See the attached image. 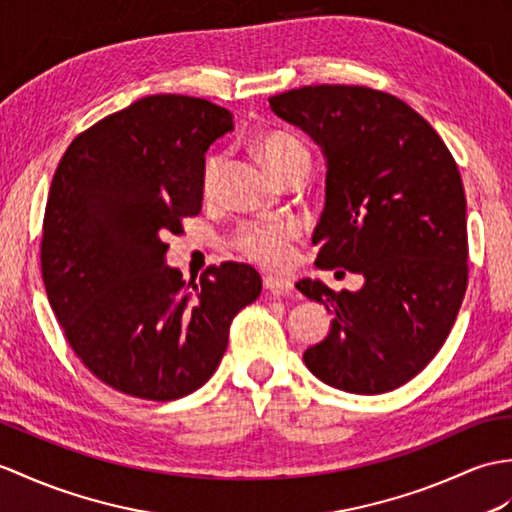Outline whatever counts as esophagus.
<instances>
[{
  "label": "esophagus",
  "mask_w": 512,
  "mask_h": 512,
  "mask_svg": "<svg viewBox=\"0 0 512 512\" xmlns=\"http://www.w3.org/2000/svg\"><path fill=\"white\" fill-rule=\"evenodd\" d=\"M264 288H266L270 294H275V296H288V294H292V290H294V283H292V279L266 275V277H264Z\"/></svg>",
  "instance_id": "esophagus-1"
}]
</instances>
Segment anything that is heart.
I'll return each mask as SVG.
<instances>
[{
    "label": "heart",
    "mask_w": 512,
    "mask_h": 512,
    "mask_svg": "<svg viewBox=\"0 0 512 512\" xmlns=\"http://www.w3.org/2000/svg\"><path fill=\"white\" fill-rule=\"evenodd\" d=\"M259 157L264 159L268 168L283 178L292 172L296 165L310 163V150L305 148L299 137L283 130H272V133L261 135L255 144ZM222 174V157L213 154L205 163L202 172V194L211 198L218 192ZM296 240V227L292 222H244L233 235V246L244 257L257 261L266 268H283L290 259V244Z\"/></svg>",
    "instance_id": "1"
}]
</instances>
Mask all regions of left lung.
Returning <instances> with one entry per match:
<instances>
[{
	"mask_svg": "<svg viewBox=\"0 0 512 512\" xmlns=\"http://www.w3.org/2000/svg\"><path fill=\"white\" fill-rule=\"evenodd\" d=\"M327 157L316 266L364 275L358 292L296 283L334 314L303 353L325 384L379 395L403 386L441 351L469 279L467 200L458 165L430 122L395 95L314 85L268 100Z\"/></svg>",
	"mask_w": 512,
	"mask_h": 512,
	"instance_id": "1",
	"label": "left lung"
}]
</instances>
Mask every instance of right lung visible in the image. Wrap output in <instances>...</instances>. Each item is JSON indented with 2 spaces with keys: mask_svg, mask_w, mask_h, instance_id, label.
Returning <instances> with one entry per match:
<instances>
[{
  "mask_svg": "<svg viewBox=\"0 0 512 512\" xmlns=\"http://www.w3.org/2000/svg\"><path fill=\"white\" fill-rule=\"evenodd\" d=\"M233 115L202 98L148 95L80 133L47 196L41 272L69 347L115 390L181 399L216 373L259 272L224 261L198 281L165 266V237L202 207L209 146Z\"/></svg>",
  "mask_w": 512,
  "mask_h": 512,
  "instance_id": "obj_1",
  "label": "right lung"
}]
</instances>
